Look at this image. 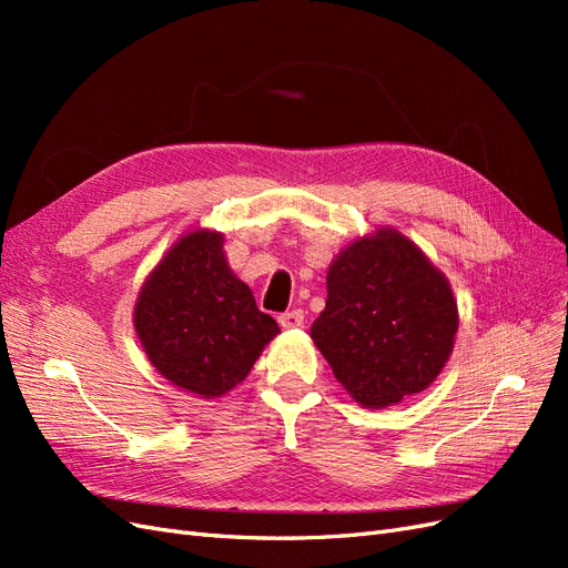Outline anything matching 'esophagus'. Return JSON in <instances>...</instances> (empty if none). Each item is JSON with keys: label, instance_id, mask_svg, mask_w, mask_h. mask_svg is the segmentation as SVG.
Returning a JSON list of instances; mask_svg holds the SVG:
<instances>
[{"label": "esophagus", "instance_id": "esophagus-1", "mask_svg": "<svg viewBox=\"0 0 568 568\" xmlns=\"http://www.w3.org/2000/svg\"><path fill=\"white\" fill-rule=\"evenodd\" d=\"M280 324L284 326V329H298V326L303 324V313L301 311H288V313L280 315Z\"/></svg>", "mask_w": 568, "mask_h": 568}]
</instances>
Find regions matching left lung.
Segmentation results:
<instances>
[{"instance_id": "obj_1", "label": "left lung", "mask_w": 568, "mask_h": 568, "mask_svg": "<svg viewBox=\"0 0 568 568\" xmlns=\"http://www.w3.org/2000/svg\"><path fill=\"white\" fill-rule=\"evenodd\" d=\"M457 329L448 277L409 236L384 225L332 261L311 336L351 398L384 409L436 382Z\"/></svg>"}]
</instances>
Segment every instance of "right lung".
<instances>
[{
  "label": "right lung",
  "mask_w": 568,
  "mask_h": 568,
  "mask_svg": "<svg viewBox=\"0 0 568 568\" xmlns=\"http://www.w3.org/2000/svg\"><path fill=\"white\" fill-rule=\"evenodd\" d=\"M222 246L225 234L209 227L182 234L146 274L132 313L149 363L201 400L222 398L242 384L280 334Z\"/></svg>",
  "instance_id": "add662e5"
}]
</instances>
